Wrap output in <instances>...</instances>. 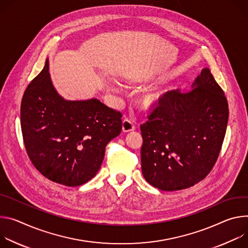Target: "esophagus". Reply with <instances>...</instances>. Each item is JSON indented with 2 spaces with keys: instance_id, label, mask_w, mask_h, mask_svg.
<instances>
[{
  "instance_id": "1",
  "label": "esophagus",
  "mask_w": 248,
  "mask_h": 248,
  "mask_svg": "<svg viewBox=\"0 0 248 248\" xmlns=\"http://www.w3.org/2000/svg\"><path fill=\"white\" fill-rule=\"evenodd\" d=\"M134 129H135V125L133 124V122L128 119H124V121L122 123V131L124 133H128V132L133 131Z\"/></svg>"
}]
</instances>
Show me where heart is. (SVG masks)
Instances as JSON below:
<instances>
[{
  "label": "heart",
  "mask_w": 248,
  "mask_h": 248,
  "mask_svg": "<svg viewBox=\"0 0 248 248\" xmlns=\"http://www.w3.org/2000/svg\"><path fill=\"white\" fill-rule=\"evenodd\" d=\"M113 91H116L114 87H111ZM169 95L168 90H155L148 93L143 94L138 99V106L144 111H153V110L160 108L166 103Z\"/></svg>",
  "instance_id": "1"
}]
</instances>
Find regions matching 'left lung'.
<instances>
[{"label": "left lung", "instance_id": "1", "mask_svg": "<svg viewBox=\"0 0 248 248\" xmlns=\"http://www.w3.org/2000/svg\"><path fill=\"white\" fill-rule=\"evenodd\" d=\"M191 92L169 93L141 125L142 173L163 191L189 188L203 180L217 159L225 139L229 105L208 68Z\"/></svg>", "mask_w": 248, "mask_h": 248}]
</instances>
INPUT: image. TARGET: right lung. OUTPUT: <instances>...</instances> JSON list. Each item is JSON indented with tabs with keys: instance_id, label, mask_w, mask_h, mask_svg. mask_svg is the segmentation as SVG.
Instances as JSON below:
<instances>
[{
	"instance_id": "add662e5",
	"label": "right lung",
	"mask_w": 248,
	"mask_h": 248,
	"mask_svg": "<svg viewBox=\"0 0 248 248\" xmlns=\"http://www.w3.org/2000/svg\"><path fill=\"white\" fill-rule=\"evenodd\" d=\"M121 117L96 98L64 99L53 87L48 59L20 106L23 143L32 164L49 180L70 187L97 173L106 145L121 133Z\"/></svg>"
}]
</instances>
